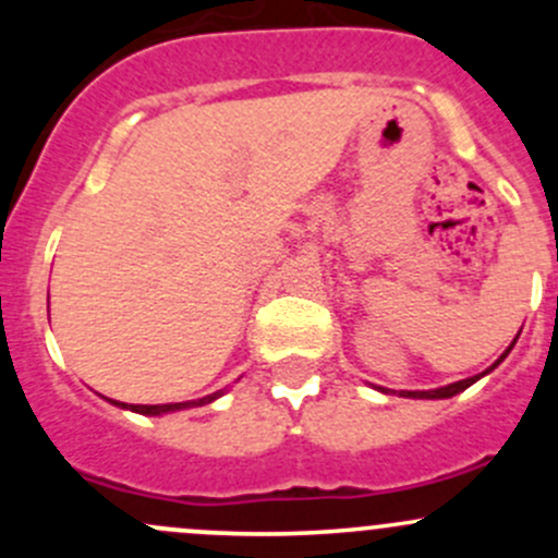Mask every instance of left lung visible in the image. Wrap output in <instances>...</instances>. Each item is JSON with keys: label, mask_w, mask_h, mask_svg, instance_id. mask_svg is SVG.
<instances>
[{"label": "left lung", "mask_w": 558, "mask_h": 558, "mask_svg": "<svg viewBox=\"0 0 558 558\" xmlns=\"http://www.w3.org/2000/svg\"><path fill=\"white\" fill-rule=\"evenodd\" d=\"M510 348H513V345H510ZM510 348L502 353V356H499V362H502V359L508 356ZM499 362H497V364H499ZM497 364H494V367H497ZM494 367H492V369H494ZM492 369H486V373H492ZM486 373H483V375H486ZM483 375H475V378L459 380V384H451V386L432 388V391H402V397H413V399H448V397H453V393H459V391H464V388H470L472 384H475V380H481Z\"/></svg>", "instance_id": "obj_1"}]
</instances>
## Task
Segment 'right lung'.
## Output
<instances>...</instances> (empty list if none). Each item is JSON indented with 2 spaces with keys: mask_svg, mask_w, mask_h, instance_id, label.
Here are the masks:
<instances>
[{
  "mask_svg": "<svg viewBox=\"0 0 558 558\" xmlns=\"http://www.w3.org/2000/svg\"><path fill=\"white\" fill-rule=\"evenodd\" d=\"M216 397H221V391L210 393V397L196 399V402H174V404H123V402H116V404H121V408H129V410H134V413H143V415H161V413H170V410L191 408V404H207V402H213Z\"/></svg>",
  "mask_w": 558,
  "mask_h": 558,
  "instance_id": "1",
  "label": "right lung"
}]
</instances>
